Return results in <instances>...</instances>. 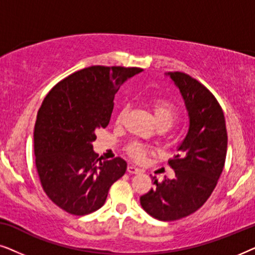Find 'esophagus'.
<instances>
[{
    "label": "esophagus",
    "instance_id": "esophagus-1",
    "mask_svg": "<svg viewBox=\"0 0 255 255\" xmlns=\"http://www.w3.org/2000/svg\"><path fill=\"white\" fill-rule=\"evenodd\" d=\"M128 172L131 174H138L141 172V169H139L138 167H135L133 165H130V166H128Z\"/></svg>",
    "mask_w": 255,
    "mask_h": 255
}]
</instances>
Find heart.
<instances>
[{"label":"heart","instance_id":"obj_1","mask_svg":"<svg viewBox=\"0 0 255 255\" xmlns=\"http://www.w3.org/2000/svg\"><path fill=\"white\" fill-rule=\"evenodd\" d=\"M151 108L155 123L158 127L159 125H165V127L168 128L175 123L177 117H179V113H177L176 107L174 106L172 102H169V101L162 99L154 100L151 103ZM127 108H122L120 113H118L117 123H122V121H123V118L125 115H127ZM127 151L131 158H133L134 160H141L145 156L146 153L149 152V148L147 146L140 144V142L134 141L131 142V144L128 146Z\"/></svg>","mask_w":255,"mask_h":255}]
</instances>
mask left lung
I'll return each instance as SVG.
<instances>
[{"label": "left lung", "mask_w": 255, "mask_h": 255, "mask_svg": "<svg viewBox=\"0 0 255 255\" xmlns=\"http://www.w3.org/2000/svg\"><path fill=\"white\" fill-rule=\"evenodd\" d=\"M180 89L189 116V130L168 160L175 177L158 182L140 197L144 210L159 221L187 217L203 205L223 172L228 149L225 118L218 101L207 87L181 72L166 73Z\"/></svg>", "instance_id": "8db88e82"}]
</instances>
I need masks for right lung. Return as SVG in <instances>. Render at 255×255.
<instances>
[{"instance_id":"add662e5","label":"right lung","mask_w":255,"mask_h":255,"mask_svg":"<svg viewBox=\"0 0 255 255\" xmlns=\"http://www.w3.org/2000/svg\"><path fill=\"white\" fill-rule=\"evenodd\" d=\"M140 72L121 66L83 68L58 82L41 103L33 132L37 172L48 198L68 214L96 211L125 174V160L102 161L93 141L109 124L120 87Z\"/></svg>"}]
</instances>
